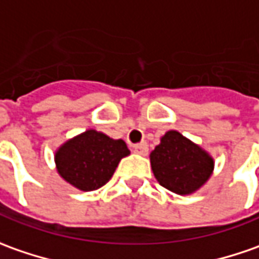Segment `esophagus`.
<instances>
[{
    "instance_id": "esophagus-1",
    "label": "esophagus",
    "mask_w": 259,
    "mask_h": 259,
    "mask_svg": "<svg viewBox=\"0 0 259 259\" xmlns=\"http://www.w3.org/2000/svg\"><path fill=\"white\" fill-rule=\"evenodd\" d=\"M133 150L139 153V155H147V152H149V146H147V143H140V145H135L133 146Z\"/></svg>"
}]
</instances>
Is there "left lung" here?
<instances>
[{
    "instance_id": "8db88e82",
    "label": "left lung",
    "mask_w": 259,
    "mask_h": 259,
    "mask_svg": "<svg viewBox=\"0 0 259 259\" xmlns=\"http://www.w3.org/2000/svg\"><path fill=\"white\" fill-rule=\"evenodd\" d=\"M150 163L157 182L179 195L199 189L213 169L212 157L175 130L167 132L150 153Z\"/></svg>"
}]
</instances>
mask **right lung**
<instances>
[{"label":"right lung","instance_id":"1","mask_svg":"<svg viewBox=\"0 0 259 259\" xmlns=\"http://www.w3.org/2000/svg\"><path fill=\"white\" fill-rule=\"evenodd\" d=\"M130 150L126 143L96 130L68 140L56 153L58 174L81 191H96L110 181L121 157Z\"/></svg>","mask_w":259,"mask_h":259}]
</instances>
